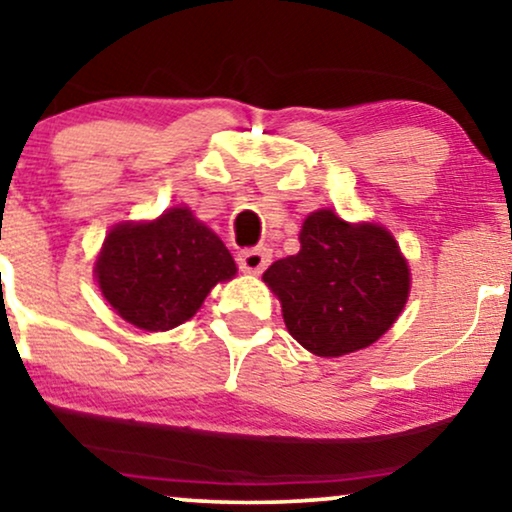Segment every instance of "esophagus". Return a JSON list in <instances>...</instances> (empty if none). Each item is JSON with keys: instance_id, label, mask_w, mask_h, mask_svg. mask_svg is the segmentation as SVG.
Returning a JSON list of instances; mask_svg holds the SVG:
<instances>
[{"instance_id": "esophagus-1", "label": "esophagus", "mask_w": 512, "mask_h": 512, "mask_svg": "<svg viewBox=\"0 0 512 512\" xmlns=\"http://www.w3.org/2000/svg\"><path fill=\"white\" fill-rule=\"evenodd\" d=\"M236 262L241 271H248V274H262V271L267 269L271 262V250L267 248V245H257V248L241 250L238 252Z\"/></svg>"}]
</instances>
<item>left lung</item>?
I'll return each mask as SVG.
<instances>
[{
  "instance_id": "8db88e82",
  "label": "left lung",
  "mask_w": 512,
  "mask_h": 512,
  "mask_svg": "<svg viewBox=\"0 0 512 512\" xmlns=\"http://www.w3.org/2000/svg\"><path fill=\"white\" fill-rule=\"evenodd\" d=\"M302 250L264 271L285 327L306 351L337 358L377 342L410 295L398 243L377 224H346L318 210L299 231Z\"/></svg>"
}]
</instances>
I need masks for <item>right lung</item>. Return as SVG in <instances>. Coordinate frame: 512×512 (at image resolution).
<instances>
[{
    "label": "right lung",
    "mask_w": 512,
    "mask_h": 512,
    "mask_svg": "<svg viewBox=\"0 0 512 512\" xmlns=\"http://www.w3.org/2000/svg\"><path fill=\"white\" fill-rule=\"evenodd\" d=\"M234 274L231 252L189 208H170L154 222L119 224L95 262L107 302L147 332L182 325Z\"/></svg>",
    "instance_id": "obj_1"
}]
</instances>
